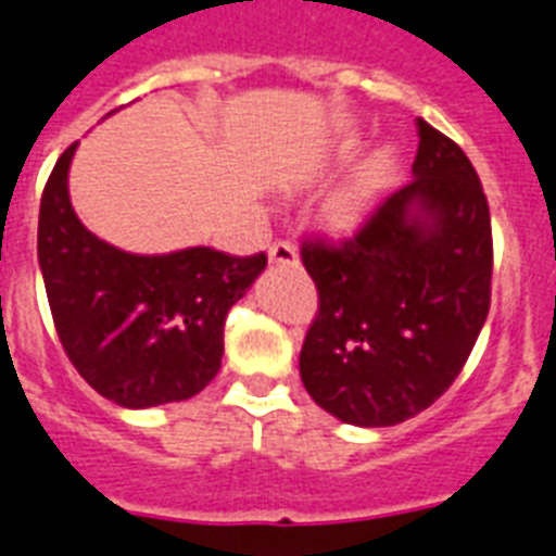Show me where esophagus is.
<instances>
[{
	"instance_id": "34e87169",
	"label": "esophagus",
	"mask_w": 556,
	"mask_h": 556,
	"mask_svg": "<svg viewBox=\"0 0 556 556\" xmlns=\"http://www.w3.org/2000/svg\"><path fill=\"white\" fill-rule=\"evenodd\" d=\"M269 261L273 264H283V267H295L298 264V250L292 241H273L269 244Z\"/></svg>"
}]
</instances>
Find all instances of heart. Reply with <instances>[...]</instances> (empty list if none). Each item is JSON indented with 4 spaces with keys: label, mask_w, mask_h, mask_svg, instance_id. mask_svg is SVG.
<instances>
[{
    "label": "heart",
    "mask_w": 556,
    "mask_h": 556,
    "mask_svg": "<svg viewBox=\"0 0 556 556\" xmlns=\"http://www.w3.org/2000/svg\"><path fill=\"white\" fill-rule=\"evenodd\" d=\"M386 160H374V163L365 165L357 177L351 179L345 188H340V191L329 199V207H326L329 219L334 222V225H349V222L357 219L359 211H363V207L368 205V199L374 197V191L386 182Z\"/></svg>",
    "instance_id": "obj_1"
}]
</instances>
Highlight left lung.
I'll use <instances>...</instances> for the list:
<instances>
[{"label":"left lung","mask_w":556,"mask_h":556,"mask_svg":"<svg viewBox=\"0 0 556 556\" xmlns=\"http://www.w3.org/2000/svg\"><path fill=\"white\" fill-rule=\"evenodd\" d=\"M414 179L340 241L303 239L317 287L301 379L340 421L391 427L462 374L490 315L492 222L458 142L416 121Z\"/></svg>","instance_id":"1"}]
</instances>
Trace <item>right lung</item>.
<instances>
[{"label":"right lung","mask_w":556,"mask_h":556,"mask_svg":"<svg viewBox=\"0 0 556 556\" xmlns=\"http://www.w3.org/2000/svg\"><path fill=\"white\" fill-rule=\"evenodd\" d=\"M75 146L59 156L39 211V267L66 357L123 407L191 400L219 374L227 312L267 267V255L211 247L131 255L106 244L70 205Z\"/></svg>","instance_id":"1"}]
</instances>
